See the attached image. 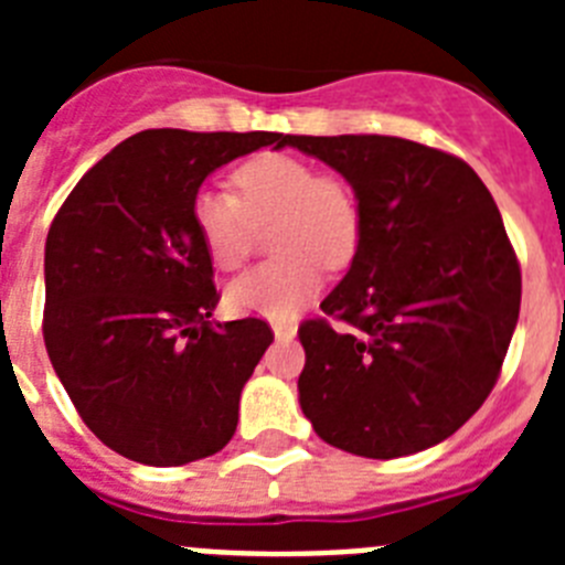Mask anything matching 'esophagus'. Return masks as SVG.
<instances>
[{
	"label": "esophagus",
	"instance_id": "obj_1",
	"mask_svg": "<svg viewBox=\"0 0 565 565\" xmlns=\"http://www.w3.org/2000/svg\"><path fill=\"white\" fill-rule=\"evenodd\" d=\"M274 337L282 339V342H288V339L297 337V326H282V322H277V326H274Z\"/></svg>",
	"mask_w": 565,
	"mask_h": 565
}]
</instances>
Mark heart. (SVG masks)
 Masks as SVG:
<instances>
[{"label": "heart", "instance_id": "b5f03b06", "mask_svg": "<svg viewBox=\"0 0 565 565\" xmlns=\"http://www.w3.org/2000/svg\"><path fill=\"white\" fill-rule=\"evenodd\" d=\"M237 194L206 186L194 194L192 223L209 259L223 271L243 266L254 228L274 221L271 248L282 257L252 268L226 291L234 313L291 319L322 288V266L342 268L362 237L353 189L333 174H317L302 158L263 152L232 174Z\"/></svg>", "mask_w": 565, "mask_h": 565}]
</instances>
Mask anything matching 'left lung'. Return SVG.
<instances>
[{"mask_svg":"<svg viewBox=\"0 0 565 565\" xmlns=\"http://www.w3.org/2000/svg\"><path fill=\"white\" fill-rule=\"evenodd\" d=\"M353 186L362 237L322 311L299 326V407L322 441L402 458L450 438L495 387L521 268L472 167L391 135H282Z\"/></svg>","mask_w":565,"mask_h":565,"instance_id":"8db88e82","label":"left lung"}]
</instances>
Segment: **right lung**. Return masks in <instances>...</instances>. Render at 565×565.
Segmentation results:
<instances>
[{
    "instance_id": "right-lung-1",
    "label": "right lung",
    "mask_w": 565,
    "mask_h": 565,
    "mask_svg": "<svg viewBox=\"0 0 565 565\" xmlns=\"http://www.w3.org/2000/svg\"><path fill=\"white\" fill-rule=\"evenodd\" d=\"M279 132L143 129L58 209L44 246V344L78 416L149 467L214 456L268 344L263 319L212 322V259L192 201L214 169Z\"/></svg>"
}]
</instances>
